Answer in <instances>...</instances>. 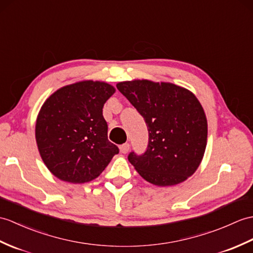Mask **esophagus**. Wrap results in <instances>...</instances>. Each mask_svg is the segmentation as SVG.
<instances>
[{
	"label": "esophagus",
	"instance_id": "34e87169",
	"mask_svg": "<svg viewBox=\"0 0 253 253\" xmlns=\"http://www.w3.org/2000/svg\"><path fill=\"white\" fill-rule=\"evenodd\" d=\"M129 143H124V144H122L121 146H120V150H121V152L123 154H126V153H128V151H129Z\"/></svg>",
	"mask_w": 253,
	"mask_h": 253
}]
</instances>
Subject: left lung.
<instances>
[{"mask_svg": "<svg viewBox=\"0 0 253 253\" xmlns=\"http://www.w3.org/2000/svg\"><path fill=\"white\" fill-rule=\"evenodd\" d=\"M148 126L143 154L130 152L128 161L144 180L158 186L181 183L196 171L206 150L207 119L190 90L148 80L116 85Z\"/></svg>", "mask_w": 253, "mask_h": 253, "instance_id": "left-lung-1", "label": "left lung"}]
</instances>
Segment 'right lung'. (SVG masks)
<instances>
[{
	"label": "right lung",
	"instance_id": "add662e5",
	"mask_svg": "<svg viewBox=\"0 0 253 253\" xmlns=\"http://www.w3.org/2000/svg\"><path fill=\"white\" fill-rule=\"evenodd\" d=\"M115 88L104 82L83 81L64 86L46 100L38 115L35 139L49 171L70 183L99 177L119 148L108 140L102 115Z\"/></svg>",
	"mask_w": 253,
	"mask_h": 253
}]
</instances>
